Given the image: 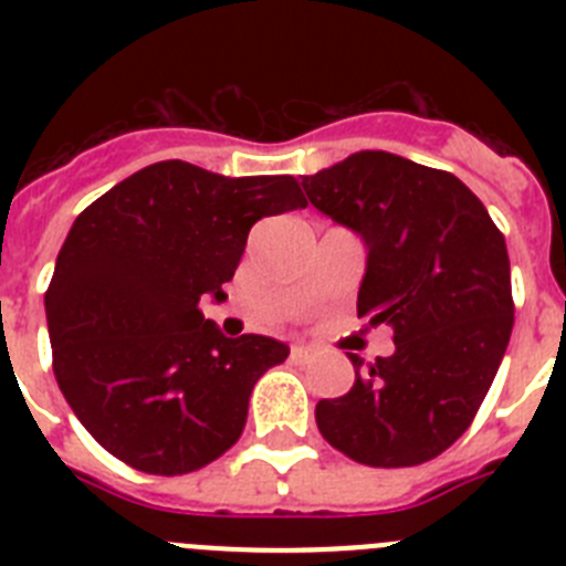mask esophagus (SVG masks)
<instances>
[{
	"instance_id": "obj_1",
	"label": "esophagus",
	"mask_w": 566,
	"mask_h": 566,
	"mask_svg": "<svg viewBox=\"0 0 566 566\" xmlns=\"http://www.w3.org/2000/svg\"><path fill=\"white\" fill-rule=\"evenodd\" d=\"M292 359L294 363H308V359H314V348H308V345H292Z\"/></svg>"
}]
</instances>
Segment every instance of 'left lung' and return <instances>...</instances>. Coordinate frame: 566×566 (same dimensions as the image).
<instances>
[{
  "label": "left lung",
  "mask_w": 566,
  "mask_h": 566,
  "mask_svg": "<svg viewBox=\"0 0 566 566\" xmlns=\"http://www.w3.org/2000/svg\"><path fill=\"white\" fill-rule=\"evenodd\" d=\"M308 201L368 249L357 314L394 328L352 391L319 399L332 448L371 468H413L470 428L507 352L513 292L504 234L457 175L363 149L303 175Z\"/></svg>",
  "instance_id": "left-lung-1"
}]
</instances>
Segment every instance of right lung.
Here are the masks:
<instances>
[{
	"mask_svg": "<svg viewBox=\"0 0 566 566\" xmlns=\"http://www.w3.org/2000/svg\"><path fill=\"white\" fill-rule=\"evenodd\" d=\"M303 207L292 175L227 178L158 161L78 214L44 312L59 388L104 451L181 476L238 442L254 382L289 345L223 337L198 303L227 297L260 218Z\"/></svg>",
	"mask_w": 566,
	"mask_h": 566,
	"instance_id": "right-lung-1",
	"label": "right lung"
}]
</instances>
